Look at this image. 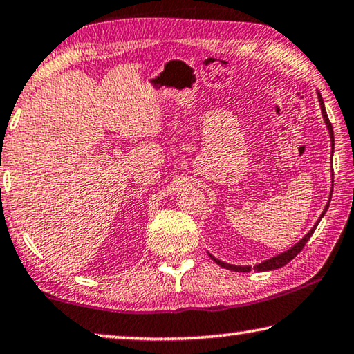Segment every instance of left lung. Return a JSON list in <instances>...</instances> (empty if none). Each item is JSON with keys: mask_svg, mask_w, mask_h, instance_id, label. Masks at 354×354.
Wrapping results in <instances>:
<instances>
[{"mask_svg": "<svg viewBox=\"0 0 354 354\" xmlns=\"http://www.w3.org/2000/svg\"><path fill=\"white\" fill-rule=\"evenodd\" d=\"M317 95H318V103H320V108H322V114H323L324 124H326L328 131H329V138H331V147H333V152H334V131H333V125H331V122H329V119H328V114H326V109H324V103H323V98H322V95H320V92H318ZM331 158H333V156H331ZM333 178H334V174H333ZM333 182H334V180H333ZM333 187H334V185H333ZM331 194H333V193H331ZM331 194H329V201H331ZM329 201H328L326 207H324V210H323V213L320 215V218H318V221L314 224V227H312V229L308 232V234H306V235L303 236V239H301V240L297 243V245L292 246L290 249H287V251L277 254V256H274V257L265 260V262H262V263H257L256 266H254V270H256V271H271V270H277V268H281V266L287 265L288 262H290L292 259L297 257L298 254H299L301 251H303V248L306 246V243L309 241L312 234H314V232H315L318 223H320L322 218L324 216V213H326L328 207H329ZM208 256L212 257V260H215V262H216L219 266H223V268H227V270H230V271H239V273H248V271H251V266H248V265H246V266L230 265V263L221 262V260L216 259V257H213L212 254H208Z\"/></svg>", "mask_w": 354, "mask_h": 354, "instance_id": "obj_1", "label": "left lung"}]
</instances>
